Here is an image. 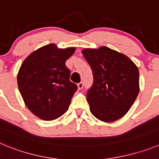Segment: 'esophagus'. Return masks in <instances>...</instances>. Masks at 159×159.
I'll use <instances>...</instances> for the list:
<instances>
[{
	"label": "esophagus",
	"mask_w": 159,
	"mask_h": 159,
	"mask_svg": "<svg viewBox=\"0 0 159 159\" xmlns=\"http://www.w3.org/2000/svg\"><path fill=\"white\" fill-rule=\"evenodd\" d=\"M77 87H78L79 90H81L83 88V87H84V83H83V82L79 83V84H77Z\"/></svg>",
	"instance_id": "esophagus-1"
}]
</instances>
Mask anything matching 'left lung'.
<instances>
[{"mask_svg": "<svg viewBox=\"0 0 159 159\" xmlns=\"http://www.w3.org/2000/svg\"><path fill=\"white\" fill-rule=\"evenodd\" d=\"M83 56L93 73L87 99L92 114L105 123L127 113L139 92L138 67L126 55L105 46L84 48Z\"/></svg>", "mask_w": 159, "mask_h": 159, "instance_id": "left-lung-1", "label": "left lung"}]
</instances>
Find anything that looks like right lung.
Returning <instances> with one entry per match:
<instances>
[{"mask_svg":"<svg viewBox=\"0 0 159 159\" xmlns=\"http://www.w3.org/2000/svg\"><path fill=\"white\" fill-rule=\"evenodd\" d=\"M75 51L50 43L31 53L20 67L17 85L24 102L43 120L58 119L68 110L77 86L70 81L65 62Z\"/></svg>","mask_w":159,"mask_h":159,"instance_id":"obj_1","label":"right lung"}]
</instances>
